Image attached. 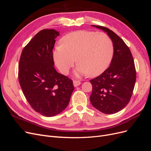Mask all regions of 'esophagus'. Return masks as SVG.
Segmentation results:
<instances>
[{"label": "esophagus", "mask_w": 151, "mask_h": 151, "mask_svg": "<svg viewBox=\"0 0 151 151\" xmlns=\"http://www.w3.org/2000/svg\"><path fill=\"white\" fill-rule=\"evenodd\" d=\"M73 84H74V86L75 87H77V86H79L81 84V83L80 81H79L74 80V81H73Z\"/></svg>", "instance_id": "34e87169"}]
</instances>
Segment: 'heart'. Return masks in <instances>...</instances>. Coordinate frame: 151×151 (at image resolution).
Masks as SVG:
<instances>
[{
    "instance_id": "heart-1",
    "label": "heart",
    "mask_w": 151,
    "mask_h": 151,
    "mask_svg": "<svg viewBox=\"0 0 151 151\" xmlns=\"http://www.w3.org/2000/svg\"><path fill=\"white\" fill-rule=\"evenodd\" d=\"M60 43L53 50V57L63 74H68L76 60L77 76H96L106 69L111 60L113 42L102 32L76 31L63 36Z\"/></svg>"
}]
</instances>
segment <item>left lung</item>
Segmentation results:
<instances>
[{"label": "left lung", "instance_id": "obj_1", "mask_svg": "<svg viewBox=\"0 0 151 151\" xmlns=\"http://www.w3.org/2000/svg\"><path fill=\"white\" fill-rule=\"evenodd\" d=\"M93 26L106 32L113 45L111 64L101 75L90 81L93 86L90 101L98 110L113 114L129 103L136 81V70L129 47L116 33L106 27Z\"/></svg>", "mask_w": 151, "mask_h": 151}]
</instances>
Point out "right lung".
Here are the masks:
<instances>
[{
	"mask_svg": "<svg viewBox=\"0 0 151 151\" xmlns=\"http://www.w3.org/2000/svg\"><path fill=\"white\" fill-rule=\"evenodd\" d=\"M59 33L43 29L22 50L18 78L27 101L43 116H55L69 103L74 87L72 79L59 74L53 67V48Z\"/></svg>",
	"mask_w": 151,
	"mask_h": 151,
	"instance_id": "obj_1",
	"label": "right lung"
}]
</instances>
